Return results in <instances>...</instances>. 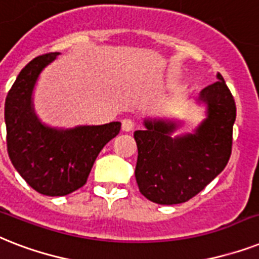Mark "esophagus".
<instances>
[{"label": "esophagus", "mask_w": 259, "mask_h": 259, "mask_svg": "<svg viewBox=\"0 0 259 259\" xmlns=\"http://www.w3.org/2000/svg\"><path fill=\"white\" fill-rule=\"evenodd\" d=\"M121 130L124 132H131L134 130V121L131 119L121 120Z\"/></svg>", "instance_id": "obj_1"}]
</instances>
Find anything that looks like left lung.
I'll return each mask as SVG.
<instances>
[{"instance_id": "left-lung-1", "label": "left lung", "mask_w": 259, "mask_h": 259, "mask_svg": "<svg viewBox=\"0 0 259 259\" xmlns=\"http://www.w3.org/2000/svg\"><path fill=\"white\" fill-rule=\"evenodd\" d=\"M217 78L200 91L198 101L206 104V119L194 134L172 138L179 124L164 119H144L146 130L134 134L138 144L136 182L151 202H187L226 167L237 107L222 74Z\"/></svg>"}]
</instances>
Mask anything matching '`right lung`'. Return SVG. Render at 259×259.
<instances>
[{
  "instance_id": "add662e5",
  "label": "right lung",
  "mask_w": 259,
  "mask_h": 259,
  "mask_svg": "<svg viewBox=\"0 0 259 259\" xmlns=\"http://www.w3.org/2000/svg\"><path fill=\"white\" fill-rule=\"evenodd\" d=\"M60 53L33 59L20 72L5 100L6 146L10 162L33 190L64 196L87 183L103 147L119 134L121 123L48 127L33 108V90L40 73Z\"/></svg>"
}]
</instances>
